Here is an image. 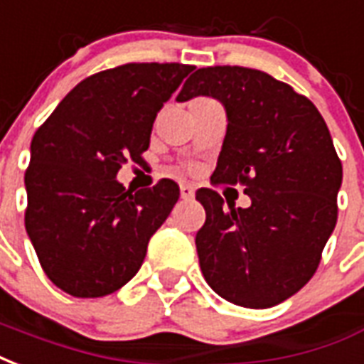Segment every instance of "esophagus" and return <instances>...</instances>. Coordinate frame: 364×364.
I'll return each mask as SVG.
<instances>
[{"label":"esophagus","mask_w":364,"mask_h":364,"mask_svg":"<svg viewBox=\"0 0 364 364\" xmlns=\"http://www.w3.org/2000/svg\"><path fill=\"white\" fill-rule=\"evenodd\" d=\"M179 191H181V198H193L195 196V189L191 185H187V183H183Z\"/></svg>","instance_id":"obj_1"}]
</instances>
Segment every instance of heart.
Listing matches in <instances>:
<instances>
[{"mask_svg": "<svg viewBox=\"0 0 364 364\" xmlns=\"http://www.w3.org/2000/svg\"><path fill=\"white\" fill-rule=\"evenodd\" d=\"M196 100H200V98H196Z\"/></svg>", "mask_w": 364, "mask_h": 364, "instance_id": "1", "label": "heart"}]
</instances>
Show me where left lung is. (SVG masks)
<instances>
[{
	"mask_svg": "<svg viewBox=\"0 0 364 364\" xmlns=\"http://www.w3.org/2000/svg\"><path fill=\"white\" fill-rule=\"evenodd\" d=\"M195 96L228 112L210 181L250 196L249 208H228L214 189L196 191L206 210L195 239L203 276L233 305H278L314 276L338 222L341 161L330 131L311 100L258 69H196L177 100Z\"/></svg>",
	"mask_w": 364,
	"mask_h": 364,
	"instance_id": "left-lung-1",
	"label": "left lung"
}]
</instances>
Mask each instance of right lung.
<instances>
[{
    "label": "right lung",
    "mask_w": 364,
    "mask_h": 364,
    "mask_svg": "<svg viewBox=\"0 0 364 364\" xmlns=\"http://www.w3.org/2000/svg\"><path fill=\"white\" fill-rule=\"evenodd\" d=\"M193 69L125 63L94 73L34 133L24 225L42 270L61 291L104 297L141 268L179 185L160 179L125 189L115 175L127 161H144L156 115Z\"/></svg>",
    "instance_id": "obj_1"
}]
</instances>
